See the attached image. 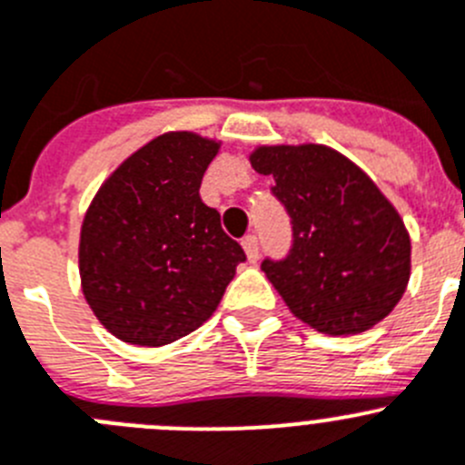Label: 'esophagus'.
I'll return each instance as SVG.
<instances>
[{
    "instance_id": "34e87169",
    "label": "esophagus",
    "mask_w": 465,
    "mask_h": 465,
    "mask_svg": "<svg viewBox=\"0 0 465 465\" xmlns=\"http://www.w3.org/2000/svg\"><path fill=\"white\" fill-rule=\"evenodd\" d=\"M242 246H244L249 262H258V258H261V244H258V237L246 235L244 240H242Z\"/></svg>"
}]
</instances>
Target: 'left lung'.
Masks as SVG:
<instances>
[{"mask_svg": "<svg viewBox=\"0 0 465 465\" xmlns=\"http://www.w3.org/2000/svg\"><path fill=\"white\" fill-rule=\"evenodd\" d=\"M251 165L291 219L288 253L261 265L288 309L331 336L381 322L406 292L411 240L378 186L322 144L261 147Z\"/></svg>", "mask_w": 465, "mask_h": 465, "instance_id": "left-lung-1", "label": "left lung"}]
</instances>
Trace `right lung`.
<instances>
[{"instance_id":"right-lung-1","label":"right lung","mask_w":465,"mask_h":465,"mask_svg":"<svg viewBox=\"0 0 465 465\" xmlns=\"http://www.w3.org/2000/svg\"><path fill=\"white\" fill-rule=\"evenodd\" d=\"M216 149L193 134L159 135L114 170L84 216V297L126 343L165 346L198 330L246 261L200 198Z\"/></svg>"}]
</instances>
